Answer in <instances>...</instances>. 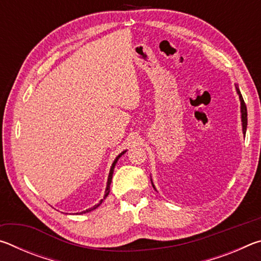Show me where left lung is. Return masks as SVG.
Instances as JSON below:
<instances>
[{
    "instance_id": "obj_1",
    "label": "left lung",
    "mask_w": 261,
    "mask_h": 261,
    "mask_svg": "<svg viewBox=\"0 0 261 261\" xmlns=\"http://www.w3.org/2000/svg\"><path fill=\"white\" fill-rule=\"evenodd\" d=\"M235 86H236V92H237L238 96H240V101H241V118H242V130H243V135L245 136V134H246V127H247V110H246V106H245L244 100H243V96H242V94H241V91H240V88H238V86H237V85H235ZM151 182H152L153 188L155 189V187H154V184H153V180H152V178H151ZM155 190H156V189H155Z\"/></svg>"
}]
</instances>
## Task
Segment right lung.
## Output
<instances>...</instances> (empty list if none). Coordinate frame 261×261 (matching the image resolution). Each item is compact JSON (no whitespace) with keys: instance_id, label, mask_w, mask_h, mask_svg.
I'll return each mask as SVG.
<instances>
[{"instance_id":"right-lung-1","label":"right lung","mask_w":261,"mask_h":261,"mask_svg":"<svg viewBox=\"0 0 261 261\" xmlns=\"http://www.w3.org/2000/svg\"><path fill=\"white\" fill-rule=\"evenodd\" d=\"M126 152V149L125 151H123L122 153H120L118 154V155L116 156V159H115L114 160V162H113V165H112V167H110V170H109V175H108V180H107V187H106V190H105V196H103V199H101L98 204L96 205H94L93 207H91V208H88V210H86V211H83V212H81V213L79 214H85V213H88V212H92V211H94L95 208H98V207L102 204V201L106 199V198L108 197V194H109V192H110V184H112V179H113V174H114V168H115V166H116V163H117V161H118V159H120L123 154H124ZM78 214V213H77Z\"/></svg>"}]
</instances>
